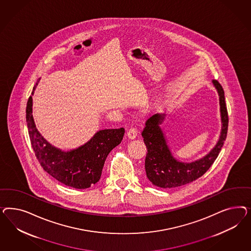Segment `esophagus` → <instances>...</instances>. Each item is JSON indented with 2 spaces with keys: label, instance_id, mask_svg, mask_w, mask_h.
I'll use <instances>...</instances> for the list:
<instances>
[{
  "label": "esophagus",
  "instance_id": "esophagus-1",
  "mask_svg": "<svg viewBox=\"0 0 251 251\" xmlns=\"http://www.w3.org/2000/svg\"><path fill=\"white\" fill-rule=\"evenodd\" d=\"M127 136L130 140H134L137 136V130L134 128H130V129L127 131Z\"/></svg>",
  "mask_w": 251,
  "mask_h": 251
}]
</instances>
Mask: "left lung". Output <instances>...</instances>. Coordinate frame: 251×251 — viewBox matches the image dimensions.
<instances>
[{
    "label": "left lung",
    "instance_id": "1",
    "mask_svg": "<svg viewBox=\"0 0 251 251\" xmlns=\"http://www.w3.org/2000/svg\"><path fill=\"white\" fill-rule=\"evenodd\" d=\"M212 83L219 96L220 135L210 152L201 158L192 162H182L176 158L161 126L167 115H153L145 123V129L142 132L148 152L145 157V171L147 178L152 185L170 189L192 182L203 175L217 158L226 139L228 116L224 89L216 80H213Z\"/></svg>",
    "mask_w": 251,
    "mask_h": 251
}]
</instances>
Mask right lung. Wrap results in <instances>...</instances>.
Listing matches in <instances>:
<instances>
[{
  "instance_id": "add662e5",
  "label": "right lung",
  "mask_w": 251,
  "mask_h": 251,
  "mask_svg": "<svg viewBox=\"0 0 251 251\" xmlns=\"http://www.w3.org/2000/svg\"><path fill=\"white\" fill-rule=\"evenodd\" d=\"M39 80L33 88L32 96ZM32 107L33 99L30 97L25 110L26 124L33 150L46 172L62 184L79 190L99 182L106 156L122 143L124 129H99L84 145L63 151L50 145L38 131Z\"/></svg>"
}]
</instances>
